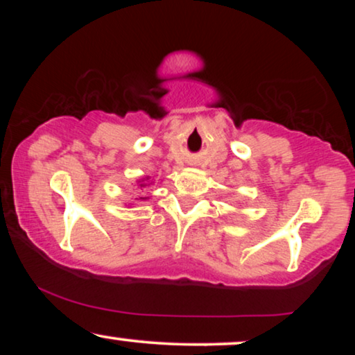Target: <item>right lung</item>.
<instances>
[{
	"label": "right lung",
	"instance_id": "add662e5",
	"mask_svg": "<svg viewBox=\"0 0 355 355\" xmlns=\"http://www.w3.org/2000/svg\"><path fill=\"white\" fill-rule=\"evenodd\" d=\"M155 181L150 176H142V178H139L137 181H135V191H144V189H147V187H150L152 186ZM135 200H148V197H139V198H135ZM129 205H132V203H129Z\"/></svg>",
	"mask_w": 355,
	"mask_h": 355
}]
</instances>
